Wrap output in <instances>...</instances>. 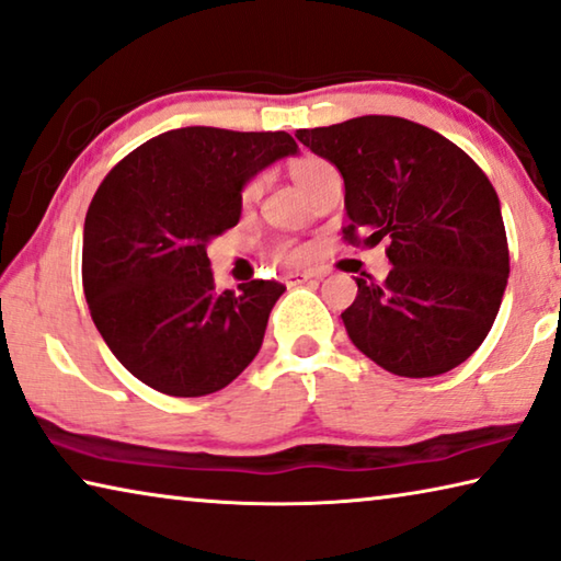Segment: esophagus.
<instances>
[{
    "label": "esophagus",
    "instance_id": "esophagus-1",
    "mask_svg": "<svg viewBox=\"0 0 561 561\" xmlns=\"http://www.w3.org/2000/svg\"><path fill=\"white\" fill-rule=\"evenodd\" d=\"M312 277L314 274H309V272H287L284 274V284H287V287H299V284H305Z\"/></svg>",
    "mask_w": 561,
    "mask_h": 561
}]
</instances>
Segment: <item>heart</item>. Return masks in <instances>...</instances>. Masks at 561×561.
Returning a JSON list of instances; mask_svg holds the SVG:
<instances>
[{
    "label": "heart",
    "instance_id": "heart-1",
    "mask_svg": "<svg viewBox=\"0 0 561 561\" xmlns=\"http://www.w3.org/2000/svg\"><path fill=\"white\" fill-rule=\"evenodd\" d=\"M327 167L329 164L317 157H301V159H297V162H291L289 172H291V180H295L301 190H305V186ZM256 192H260V182L247 184L244 197H254ZM274 256H277L279 262H287V264H305L312 260V247L295 244V242H279L277 247H274Z\"/></svg>",
    "mask_w": 561,
    "mask_h": 561
}]
</instances>
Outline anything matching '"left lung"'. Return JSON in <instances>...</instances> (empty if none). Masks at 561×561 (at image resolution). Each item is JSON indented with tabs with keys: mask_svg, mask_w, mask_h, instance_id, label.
I'll return each mask as SVG.
<instances>
[{
	"mask_svg": "<svg viewBox=\"0 0 561 561\" xmlns=\"http://www.w3.org/2000/svg\"><path fill=\"white\" fill-rule=\"evenodd\" d=\"M295 137L340 169L346 242L389 244L387 279L357 277V299L342 312L352 344L412 379L472 357L510 277L500 197L474 159L439 131L385 114Z\"/></svg>",
	"mask_w": 561,
	"mask_h": 561,
	"instance_id": "8db88e82",
	"label": "left lung"
}]
</instances>
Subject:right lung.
Instances as JSON below:
<instances>
[{
  "instance_id": "right-lung-1",
  "label": "right lung",
  "mask_w": 561,
  "mask_h": 561,
  "mask_svg": "<svg viewBox=\"0 0 561 561\" xmlns=\"http://www.w3.org/2000/svg\"><path fill=\"white\" fill-rule=\"evenodd\" d=\"M297 152L287 131L182 127L104 176L84 219V297L106 346L147 387L204 397L256 357L287 287L217 291L207 244L242 217L244 184Z\"/></svg>"
}]
</instances>
